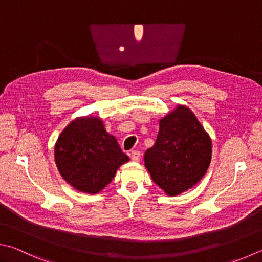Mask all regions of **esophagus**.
<instances>
[{"instance_id": "1", "label": "esophagus", "mask_w": 262, "mask_h": 262, "mask_svg": "<svg viewBox=\"0 0 262 262\" xmlns=\"http://www.w3.org/2000/svg\"><path fill=\"white\" fill-rule=\"evenodd\" d=\"M130 159L134 161V163H137V161H140L141 159V152L140 151H132L130 152Z\"/></svg>"}]
</instances>
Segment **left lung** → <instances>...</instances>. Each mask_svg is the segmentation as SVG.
Masks as SVG:
<instances>
[{
    "label": "left lung",
    "mask_w": 262,
    "mask_h": 262,
    "mask_svg": "<svg viewBox=\"0 0 262 262\" xmlns=\"http://www.w3.org/2000/svg\"><path fill=\"white\" fill-rule=\"evenodd\" d=\"M212 159V140L194 113L177 105L159 120L154 146L144 154L151 179L168 196L194 187L205 175Z\"/></svg>",
    "instance_id": "obj_1"
}]
</instances>
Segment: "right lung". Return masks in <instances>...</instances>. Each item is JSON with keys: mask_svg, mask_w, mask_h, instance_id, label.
<instances>
[{"mask_svg": "<svg viewBox=\"0 0 262 262\" xmlns=\"http://www.w3.org/2000/svg\"><path fill=\"white\" fill-rule=\"evenodd\" d=\"M55 161L66 182L85 193H98L129 161L117 139L99 117L75 118L60 133L55 144Z\"/></svg>", "mask_w": 262, "mask_h": 262, "instance_id": "obj_1", "label": "right lung"}]
</instances>
